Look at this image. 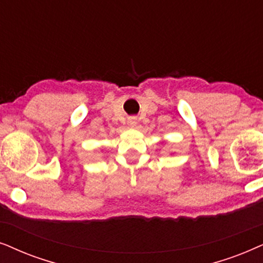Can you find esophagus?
Masks as SVG:
<instances>
[{
	"label": "esophagus",
	"instance_id": "34e87169",
	"mask_svg": "<svg viewBox=\"0 0 263 263\" xmlns=\"http://www.w3.org/2000/svg\"><path fill=\"white\" fill-rule=\"evenodd\" d=\"M127 124H128V126H131V127H134V126L137 125V119H136V118H128Z\"/></svg>",
	"mask_w": 263,
	"mask_h": 263
}]
</instances>
